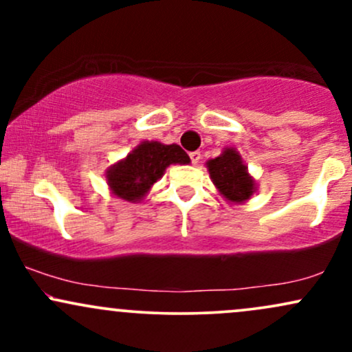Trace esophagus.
<instances>
[{"mask_svg":"<svg viewBox=\"0 0 352 352\" xmlns=\"http://www.w3.org/2000/svg\"><path fill=\"white\" fill-rule=\"evenodd\" d=\"M190 160H192L193 165H197L201 160V153L199 151L195 152H190Z\"/></svg>","mask_w":352,"mask_h":352,"instance_id":"34e87169","label":"esophagus"}]
</instances>
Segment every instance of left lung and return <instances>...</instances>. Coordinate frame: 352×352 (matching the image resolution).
<instances>
[{
    "label": "left lung",
    "instance_id": "obj_1",
    "mask_svg": "<svg viewBox=\"0 0 352 352\" xmlns=\"http://www.w3.org/2000/svg\"><path fill=\"white\" fill-rule=\"evenodd\" d=\"M207 167L218 192L233 204H243L256 190L254 180L235 148H225L221 155L208 160Z\"/></svg>",
    "mask_w": 352,
    "mask_h": 352
}]
</instances>
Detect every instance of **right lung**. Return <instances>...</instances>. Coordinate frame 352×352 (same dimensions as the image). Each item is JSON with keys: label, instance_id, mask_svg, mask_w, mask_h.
Returning a JSON list of instances; mask_svg holds the SVG:
<instances>
[{"label": "right lung", "instance_id": "obj_1", "mask_svg": "<svg viewBox=\"0 0 352 352\" xmlns=\"http://www.w3.org/2000/svg\"><path fill=\"white\" fill-rule=\"evenodd\" d=\"M188 162L190 157L180 145L144 140L124 160L107 168V185L119 199L140 201L168 165Z\"/></svg>", "mask_w": 352, "mask_h": 352}]
</instances>
